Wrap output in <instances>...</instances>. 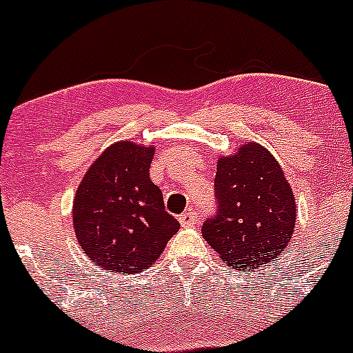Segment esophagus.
Returning a JSON list of instances; mask_svg holds the SVG:
<instances>
[{"label": "esophagus", "instance_id": "obj_1", "mask_svg": "<svg viewBox=\"0 0 353 353\" xmlns=\"http://www.w3.org/2000/svg\"><path fill=\"white\" fill-rule=\"evenodd\" d=\"M179 222L183 228H193V225L198 222V214L194 210L184 212V214L179 217Z\"/></svg>", "mask_w": 353, "mask_h": 353}]
</instances>
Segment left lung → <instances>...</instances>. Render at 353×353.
Returning <instances> with one entry per match:
<instances>
[{
    "instance_id": "left-lung-1",
    "label": "left lung",
    "mask_w": 353,
    "mask_h": 353,
    "mask_svg": "<svg viewBox=\"0 0 353 353\" xmlns=\"http://www.w3.org/2000/svg\"><path fill=\"white\" fill-rule=\"evenodd\" d=\"M217 207L201 225L208 245L232 269H256L285 252L295 229V198L278 160L256 143L222 157Z\"/></svg>"
}]
</instances>
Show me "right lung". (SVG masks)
<instances>
[{"instance_id":"1","label":"right lung","mask_w":353,"mask_h":353,"mask_svg":"<svg viewBox=\"0 0 353 353\" xmlns=\"http://www.w3.org/2000/svg\"><path fill=\"white\" fill-rule=\"evenodd\" d=\"M153 148L121 141L90 167L74 200V229L82 252L100 269L132 274L148 269L179 231L150 179Z\"/></svg>"}]
</instances>
